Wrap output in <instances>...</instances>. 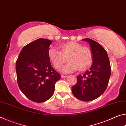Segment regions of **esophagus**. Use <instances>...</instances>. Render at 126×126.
Segmentation results:
<instances>
[{"label": "esophagus", "instance_id": "obj_1", "mask_svg": "<svg viewBox=\"0 0 126 126\" xmlns=\"http://www.w3.org/2000/svg\"><path fill=\"white\" fill-rule=\"evenodd\" d=\"M68 77V76H64V75H61V77L62 78H67Z\"/></svg>", "mask_w": 126, "mask_h": 126}]
</instances>
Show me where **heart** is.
<instances>
[{"instance_id":"heart-1","label":"heart","mask_w":126,"mask_h":126,"mask_svg":"<svg viewBox=\"0 0 126 126\" xmlns=\"http://www.w3.org/2000/svg\"><path fill=\"white\" fill-rule=\"evenodd\" d=\"M61 51L55 48L49 50L48 55L54 67L59 69L67 61L69 63L63 66L62 71L69 73L79 69L84 70L91 64L92 61V54L91 49L82 46L78 43L72 42L62 45Z\"/></svg>"}]
</instances>
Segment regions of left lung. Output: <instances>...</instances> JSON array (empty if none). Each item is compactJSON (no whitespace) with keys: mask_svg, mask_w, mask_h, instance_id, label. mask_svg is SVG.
Masks as SVG:
<instances>
[{"mask_svg":"<svg viewBox=\"0 0 126 126\" xmlns=\"http://www.w3.org/2000/svg\"><path fill=\"white\" fill-rule=\"evenodd\" d=\"M90 46L92 54V64L83 75L77 76V83L72 87L77 98L91 101L98 98L107 87L110 76V65L107 53L98 43L92 39H83Z\"/></svg>","mask_w":126,"mask_h":126,"instance_id":"1","label":"left lung"}]
</instances>
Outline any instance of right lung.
<instances>
[{
	"instance_id": "1",
	"label": "right lung",
	"mask_w": 126,
	"mask_h": 126,
	"mask_svg": "<svg viewBox=\"0 0 126 126\" xmlns=\"http://www.w3.org/2000/svg\"><path fill=\"white\" fill-rule=\"evenodd\" d=\"M52 43L43 38L30 43L23 47L16 62L19 87L28 98L38 103L52 96L55 83L61 78L49 58Z\"/></svg>"
}]
</instances>
